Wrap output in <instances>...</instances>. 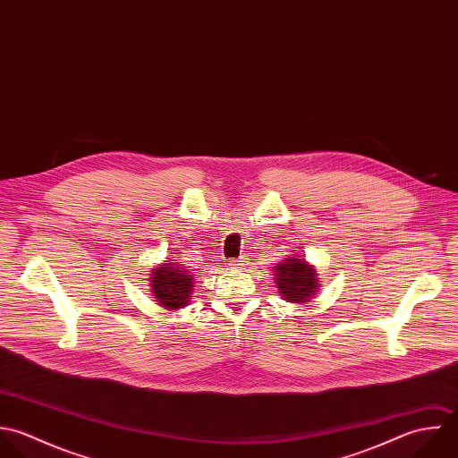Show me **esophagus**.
I'll use <instances>...</instances> for the list:
<instances>
[{
	"label": "esophagus",
	"instance_id": "obj_1",
	"mask_svg": "<svg viewBox=\"0 0 458 458\" xmlns=\"http://www.w3.org/2000/svg\"><path fill=\"white\" fill-rule=\"evenodd\" d=\"M247 263H249V258H247V256H240L238 259H231V261H229V267L236 270V268H243Z\"/></svg>",
	"mask_w": 458,
	"mask_h": 458
}]
</instances>
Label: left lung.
Returning <instances> with one entry per match:
<instances>
[{"mask_svg": "<svg viewBox=\"0 0 458 458\" xmlns=\"http://www.w3.org/2000/svg\"><path fill=\"white\" fill-rule=\"evenodd\" d=\"M276 284L284 301L293 304L309 302L318 292V274L312 265L299 258H286L276 268Z\"/></svg>", "mask_w": 458, "mask_h": 458, "instance_id": "obj_1", "label": "left lung"}]
</instances>
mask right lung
<instances>
[{"label":"right lung","mask_w":458,"mask_h":458,"mask_svg":"<svg viewBox=\"0 0 458 458\" xmlns=\"http://www.w3.org/2000/svg\"><path fill=\"white\" fill-rule=\"evenodd\" d=\"M151 290L159 304L175 310L190 302L193 293V277L179 265L163 263L151 272Z\"/></svg>","instance_id":"1"}]
</instances>
